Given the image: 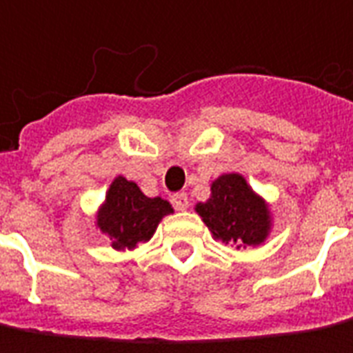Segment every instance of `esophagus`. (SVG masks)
<instances>
[{"label":"esophagus","mask_w":353,"mask_h":353,"mask_svg":"<svg viewBox=\"0 0 353 353\" xmlns=\"http://www.w3.org/2000/svg\"><path fill=\"white\" fill-rule=\"evenodd\" d=\"M172 205L179 210V212H184V210H188V196L184 192H176L172 194Z\"/></svg>","instance_id":"34e87169"}]
</instances>
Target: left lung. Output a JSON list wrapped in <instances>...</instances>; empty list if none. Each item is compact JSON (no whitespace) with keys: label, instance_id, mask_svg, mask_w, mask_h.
<instances>
[{"label":"left lung","instance_id":"obj_1","mask_svg":"<svg viewBox=\"0 0 353 353\" xmlns=\"http://www.w3.org/2000/svg\"><path fill=\"white\" fill-rule=\"evenodd\" d=\"M212 194L205 202L196 204V214L202 217L217 241L237 248L259 247L272 231L268 202L250 188L239 172H225L212 182Z\"/></svg>","mask_w":353,"mask_h":353}]
</instances>
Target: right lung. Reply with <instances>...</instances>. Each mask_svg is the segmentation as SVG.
I'll return each instance as SVG.
<instances>
[{
  "mask_svg": "<svg viewBox=\"0 0 353 353\" xmlns=\"http://www.w3.org/2000/svg\"><path fill=\"white\" fill-rule=\"evenodd\" d=\"M172 205L161 196L149 198L136 182L116 176L106 190L105 202L97 212L94 225L110 239L116 250H132L138 243H148Z\"/></svg>",
  "mask_w": 353,
  "mask_h": 353,
  "instance_id": "1",
  "label": "right lung"
}]
</instances>
